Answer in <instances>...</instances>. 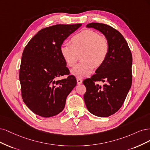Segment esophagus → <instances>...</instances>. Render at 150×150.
I'll return each instance as SVG.
<instances>
[{
  "mask_svg": "<svg viewBox=\"0 0 150 150\" xmlns=\"http://www.w3.org/2000/svg\"><path fill=\"white\" fill-rule=\"evenodd\" d=\"M76 81H77V83L78 84H81L82 83V79H81L80 78H77L76 79Z\"/></svg>",
  "mask_w": 150,
  "mask_h": 150,
  "instance_id": "1",
  "label": "esophagus"
}]
</instances>
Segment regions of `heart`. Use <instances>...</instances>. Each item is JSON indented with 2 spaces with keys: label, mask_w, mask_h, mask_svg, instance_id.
<instances>
[{
  "label": "heart",
  "mask_w": 150,
  "mask_h": 150,
  "mask_svg": "<svg viewBox=\"0 0 150 150\" xmlns=\"http://www.w3.org/2000/svg\"><path fill=\"white\" fill-rule=\"evenodd\" d=\"M72 44L64 43L60 54L67 65L73 67L81 55L82 60L71 70V74L80 77L88 76L95 67H98L105 62L110 50L108 38L91 30H84L71 38Z\"/></svg>",
  "instance_id": "obj_1"
}]
</instances>
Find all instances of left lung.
<instances>
[{
    "mask_svg": "<svg viewBox=\"0 0 150 150\" xmlns=\"http://www.w3.org/2000/svg\"><path fill=\"white\" fill-rule=\"evenodd\" d=\"M108 38L110 50L103 64L95 74L83 81L86 87L83 98L89 112L100 117H108L122 107L132 83V55L123 36L107 24L90 23ZM105 81L102 87L96 81Z\"/></svg>",
    "mask_w": 150,
    "mask_h": 150,
    "instance_id": "1",
    "label": "left lung"
}]
</instances>
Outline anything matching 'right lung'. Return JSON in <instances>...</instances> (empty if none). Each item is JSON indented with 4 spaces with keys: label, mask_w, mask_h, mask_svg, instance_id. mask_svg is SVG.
Here are the masks:
<instances>
[{
    "label": "right lung",
    "mask_w": 150,
    "mask_h": 150,
    "mask_svg": "<svg viewBox=\"0 0 150 150\" xmlns=\"http://www.w3.org/2000/svg\"><path fill=\"white\" fill-rule=\"evenodd\" d=\"M81 23L58 24L42 28L24 49L19 70L23 102L32 112L50 117L64 110L67 96L76 85L63 59V42ZM65 79L57 81L60 76Z\"/></svg>",
    "instance_id": "right-lung-1"
}]
</instances>
